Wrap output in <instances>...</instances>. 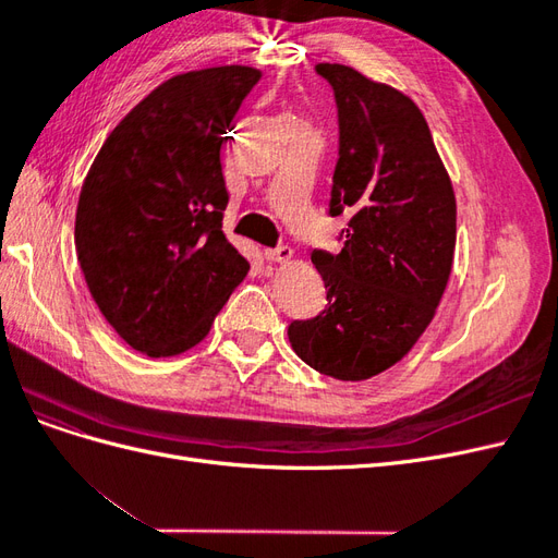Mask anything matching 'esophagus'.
<instances>
[{"mask_svg": "<svg viewBox=\"0 0 558 558\" xmlns=\"http://www.w3.org/2000/svg\"><path fill=\"white\" fill-rule=\"evenodd\" d=\"M265 258L269 263H289L293 258L291 246H277V248H265Z\"/></svg>", "mask_w": 558, "mask_h": 558, "instance_id": "34e87169", "label": "esophagus"}]
</instances>
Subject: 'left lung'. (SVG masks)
Instances as JSON below:
<instances>
[{
    "mask_svg": "<svg viewBox=\"0 0 558 558\" xmlns=\"http://www.w3.org/2000/svg\"><path fill=\"white\" fill-rule=\"evenodd\" d=\"M335 93L340 160L330 216L349 214L340 253L312 263L328 305L293 320L289 342L316 373L363 381L408 356L451 275L456 197L421 109L347 64H316Z\"/></svg>",
    "mask_w": 558,
    "mask_h": 558,
    "instance_id": "left-lung-1",
    "label": "left lung"
}]
</instances>
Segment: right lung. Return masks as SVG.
Returning <instances> with one entry per match:
<instances>
[{"label":"right lung","mask_w":558,"mask_h":558,"mask_svg":"<svg viewBox=\"0 0 558 558\" xmlns=\"http://www.w3.org/2000/svg\"><path fill=\"white\" fill-rule=\"evenodd\" d=\"M258 81L246 64L167 78L111 130L81 185L83 277L109 326L144 356L205 340L248 272L223 234L221 146Z\"/></svg>","instance_id":"right-lung-1"}]
</instances>
